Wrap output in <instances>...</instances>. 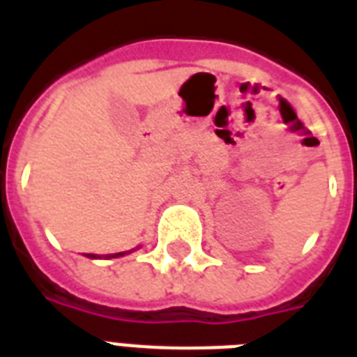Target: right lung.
I'll return each instance as SVG.
<instances>
[{
    "label": "right lung",
    "instance_id": "1",
    "mask_svg": "<svg viewBox=\"0 0 357 357\" xmlns=\"http://www.w3.org/2000/svg\"><path fill=\"white\" fill-rule=\"evenodd\" d=\"M119 255H123V254H113V255H109V257H119ZM89 257H96V255H89Z\"/></svg>",
    "mask_w": 357,
    "mask_h": 357
}]
</instances>
